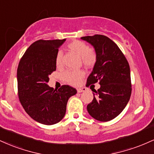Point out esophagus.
<instances>
[{"mask_svg": "<svg viewBox=\"0 0 154 154\" xmlns=\"http://www.w3.org/2000/svg\"><path fill=\"white\" fill-rule=\"evenodd\" d=\"M77 93H82V92L86 91V88H77Z\"/></svg>", "mask_w": 154, "mask_h": 154, "instance_id": "esophagus-1", "label": "esophagus"}]
</instances>
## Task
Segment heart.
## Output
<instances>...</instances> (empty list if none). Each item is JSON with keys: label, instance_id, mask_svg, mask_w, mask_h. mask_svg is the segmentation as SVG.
<instances>
[{"label": "heart", "instance_id": "heart-1", "mask_svg": "<svg viewBox=\"0 0 154 154\" xmlns=\"http://www.w3.org/2000/svg\"><path fill=\"white\" fill-rule=\"evenodd\" d=\"M68 48L70 51L79 56L82 60V63L85 66L91 67L94 66L96 62V54L94 51H91V48L88 44L79 40H75L68 44ZM62 61V52L58 51L56 57V66H60ZM85 73L82 70L79 71H66L63 73V79L69 84L77 85L80 79L84 77Z\"/></svg>", "mask_w": 154, "mask_h": 154}]
</instances>
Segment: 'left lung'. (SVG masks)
<instances>
[{"label":"left lung","instance_id":"1","mask_svg":"<svg viewBox=\"0 0 154 154\" xmlns=\"http://www.w3.org/2000/svg\"><path fill=\"white\" fill-rule=\"evenodd\" d=\"M81 39L93 45L97 58L86 85H100L98 91L94 90L93 100L87 110L95 119L110 121L124 110L130 98V66L119 48L108 37L95 35Z\"/></svg>","mask_w":154,"mask_h":154}]
</instances>
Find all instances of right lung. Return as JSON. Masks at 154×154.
<instances>
[{"label":"right lung","instance_id":"1","mask_svg":"<svg viewBox=\"0 0 154 154\" xmlns=\"http://www.w3.org/2000/svg\"><path fill=\"white\" fill-rule=\"evenodd\" d=\"M63 40L35 41L27 48L17 69L21 104L32 119L46 125L59 122L66 114L69 98L77 93L69 85L49 87V75L56 71V57Z\"/></svg>","mask_w":154,"mask_h":154}]
</instances>
